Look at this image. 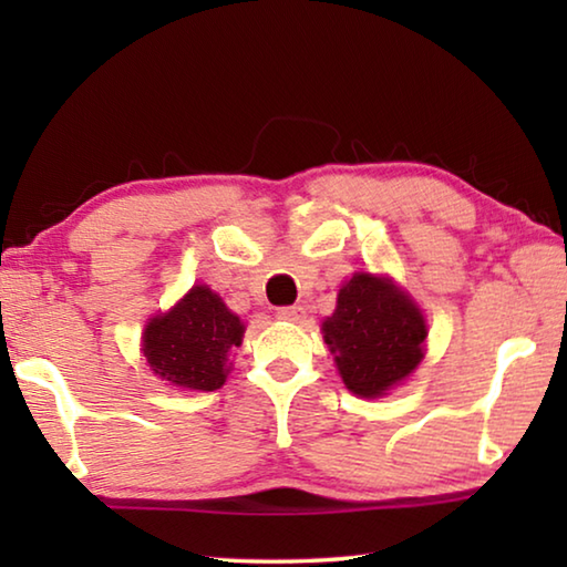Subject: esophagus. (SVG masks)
<instances>
[{
    "label": "esophagus",
    "instance_id": "esophagus-1",
    "mask_svg": "<svg viewBox=\"0 0 567 567\" xmlns=\"http://www.w3.org/2000/svg\"><path fill=\"white\" fill-rule=\"evenodd\" d=\"M277 318L287 320V322H300L305 318V307L302 305H290V307H280L277 310Z\"/></svg>",
    "mask_w": 567,
    "mask_h": 567
}]
</instances>
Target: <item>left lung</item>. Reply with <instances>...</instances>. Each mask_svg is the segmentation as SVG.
Here are the masks:
<instances>
[{
    "label": "left lung",
    "mask_w": 567,
    "mask_h": 567,
    "mask_svg": "<svg viewBox=\"0 0 567 567\" xmlns=\"http://www.w3.org/2000/svg\"><path fill=\"white\" fill-rule=\"evenodd\" d=\"M342 382L360 398H380L422 360L425 320L385 277L352 275L338 310L322 322Z\"/></svg>",
    "instance_id": "left-lung-1"
}]
</instances>
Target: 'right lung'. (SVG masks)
I'll return each mask as SVG.
<instances>
[{
    "label": "right lung",
    "mask_w": 567,
    "mask_h": 567,
    "mask_svg": "<svg viewBox=\"0 0 567 567\" xmlns=\"http://www.w3.org/2000/svg\"><path fill=\"white\" fill-rule=\"evenodd\" d=\"M243 332L237 315L209 287L199 285L175 310L147 324L142 350L162 380L209 392L225 385L227 352L243 344Z\"/></svg>",
    "instance_id": "obj_1"
}]
</instances>
